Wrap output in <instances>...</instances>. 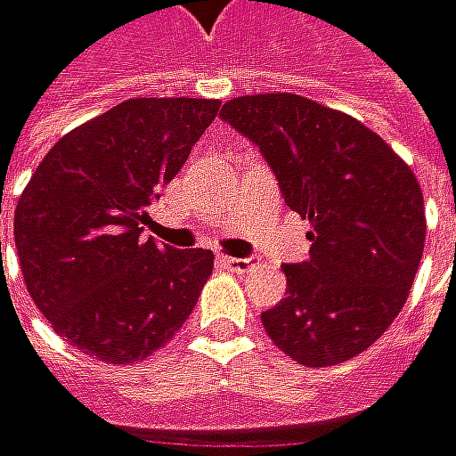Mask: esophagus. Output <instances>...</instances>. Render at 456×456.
Returning a JSON list of instances; mask_svg holds the SVG:
<instances>
[{
  "label": "esophagus",
  "instance_id": "esophagus-1",
  "mask_svg": "<svg viewBox=\"0 0 456 456\" xmlns=\"http://www.w3.org/2000/svg\"><path fill=\"white\" fill-rule=\"evenodd\" d=\"M220 262H223L231 273H239V275L251 273V270H254V265H256V262H254V259H248V256H246V259H239V256H228V254H225Z\"/></svg>",
  "mask_w": 456,
  "mask_h": 456
}]
</instances>
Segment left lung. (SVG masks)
Returning a JSON list of instances; mask_svg holds the SVG:
<instances>
[{"mask_svg":"<svg viewBox=\"0 0 456 456\" xmlns=\"http://www.w3.org/2000/svg\"><path fill=\"white\" fill-rule=\"evenodd\" d=\"M220 116L259 145L311 225L309 262L282 267L288 296L262 314L265 332L311 369L361 355L403 311L423 256L412 168L374 129L304 95H241Z\"/></svg>","mask_w":456,"mask_h":456,"instance_id":"obj_1","label":"left lung"}]
</instances>
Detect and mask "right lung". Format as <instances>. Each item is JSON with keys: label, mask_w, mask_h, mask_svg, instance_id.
Listing matches in <instances>:
<instances>
[{"label": "right lung", "mask_w": 456, "mask_h": 456, "mask_svg": "<svg viewBox=\"0 0 456 456\" xmlns=\"http://www.w3.org/2000/svg\"><path fill=\"white\" fill-rule=\"evenodd\" d=\"M217 109L212 98L124 101L67 132L22 189L15 246L25 288L72 347L129 366L189 319L215 254L158 246L142 225Z\"/></svg>", "instance_id": "obj_1"}]
</instances>
